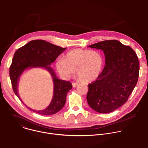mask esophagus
<instances>
[{"label":"esophagus","instance_id":"34e87169","mask_svg":"<svg viewBox=\"0 0 148 148\" xmlns=\"http://www.w3.org/2000/svg\"><path fill=\"white\" fill-rule=\"evenodd\" d=\"M72 85H73V86L74 88H75V87H76L77 85H78V83H77V82H73V83H72Z\"/></svg>","mask_w":148,"mask_h":148}]
</instances>
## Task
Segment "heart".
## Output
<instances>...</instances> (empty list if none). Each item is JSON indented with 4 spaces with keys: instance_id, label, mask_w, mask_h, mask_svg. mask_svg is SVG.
Instances as JSON below:
<instances>
[{
    "instance_id": "1",
    "label": "heart",
    "mask_w": 148,
    "mask_h": 148,
    "mask_svg": "<svg viewBox=\"0 0 148 148\" xmlns=\"http://www.w3.org/2000/svg\"><path fill=\"white\" fill-rule=\"evenodd\" d=\"M103 65V59L97 51L76 49L69 51L64 58L57 60L55 67L60 75L69 78L75 70L83 82H91L99 76Z\"/></svg>"
}]
</instances>
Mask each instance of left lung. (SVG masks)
<instances>
[{"mask_svg": "<svg viewBox=\"0 0 148 148\" xmlns=\"http://www.w3.org/2000/svg\"><path fill=\"white\" fill-rule=\"evenodd\" d=\"M89 47L102 50L106 66L96 80L88 85L86 99L96 112L110 113L126 102L137 85L140 63L129 46L116 40H105Z\"/></svg>", "mask_w": 148, "mask_h": 148, "instance_id": "obj_1", "label": "left lung"}]
</instances>
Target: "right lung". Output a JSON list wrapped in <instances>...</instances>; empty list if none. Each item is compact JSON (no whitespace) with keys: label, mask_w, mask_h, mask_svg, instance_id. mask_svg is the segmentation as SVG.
<instances>
[{"label":"right lung","mask_w":148,"mask_h":148,"mask_svg":"<svg viewBox=\"0 0 148 148\" xmlns=\"http://www.w3.org/2000/svg\"><path fill=\"white\" fill-rule=\"evenodd\" d=\"M65 49L45 40H35L29 41L15 52L10 67V77L13 91L22 103L18 93V82L20 75L26 69L45 68L50 73L53 81V96L49 106L41 111L33 110L26 106L29 110L40 115H51L57 113L64 107L67 94L72 89V84L69 81L58 79L49 66Z\"/></svg>","instance_id":"right-lung-1"}]
</instances>
